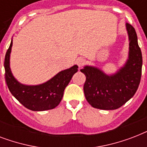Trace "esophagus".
Instances as JSON below:
<instances>
[{"label":"esophagus","mask_w":147,"mask_h":147,"mask_svg":"<svg viewBox=\"0 0 147 147\" xmlns=\"http://www.w3.org/2000/svg\"><path fill=\"white\" fill-rule=\"evenodd\" d=\"M76 62H77V65H78L79 68L82 67L83 65H85V63H86V61H85V59H83V58H78Z\"/></svg>","instance_id":"34e87169"}]
</instances>
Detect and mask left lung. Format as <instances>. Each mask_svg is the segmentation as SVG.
I'll list each match as a JSON object with an SVG mask.
<instances>
[{
  "label": "left lung",
  "instance_id": "1",
  "mask_svg": "<svg viewBox=\"0 0 147 147\" xmlns=\"http://www.w3.org/2000/svg\"><path fill=\"white\" fill-rule=\"evenodd\" d=\"M129 36V56L124 66L115 74L106 75L98 68L85 66L80 71L86 77L84 93L92 107L101 110L121 107L135 94L142 74V53L137 42V33L126 24Z\"/></svg>",
  "mask_w": 147,
  "mask_h": 147
}]
</instances>
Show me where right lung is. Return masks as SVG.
<instances>
[{
  "label": "right lung",
  "instance_id": "obj_1",
  "mask_svg": "<svg viewBox=\"0 0 147 147\" xmlns=\"http://www.w3.org/2000/svg\"><path fill=\"white\" fill-rule=\"evenodd\" d=\"M12 44L11 41L4 59L5 79L10 93L20 104L31 111H42L57 107L63 97L65 88L74 74L78 71V65H75L61 71L50 80L41 85H23L16 80L10 71V54Z\"/></svg>",
  "mask_w": 147,
  "mask_h": 147
}]
</instances>
